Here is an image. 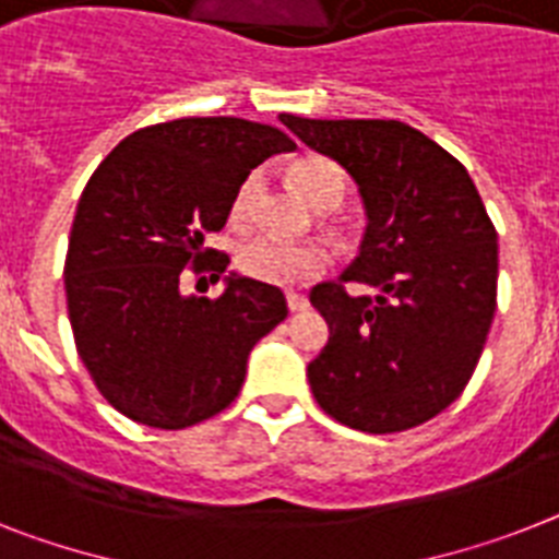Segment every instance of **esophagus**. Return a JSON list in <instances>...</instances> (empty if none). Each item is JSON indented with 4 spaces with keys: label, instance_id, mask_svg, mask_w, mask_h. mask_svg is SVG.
Instances as JSON below:
<instances>
[{
    "label": "esophagus",
    "instance_id": "esophagus-1",
    "mask_svg": "<svg viewBox=\"0 0 559 559\" xmlns=\"http://www.w3.org/2000/svg\"><path fill=\"white\" fill-rule=\"evenodd\" d=\"M287 307L293 309V312H304V309L309 307V298L301 293H287Z\"/></svg>",
    "mask_w": 559,
    "mask_h": 559
}]
</instances>
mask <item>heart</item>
<instances>
[{"instance_id": "b5f03b06", "label": "heart", "mask_w": 559, "mask_h": 559, "mask_svg": "<svg viewBox=\"0 0 559 559\" xmlns=\"http://www.w3.org/2000/svg\"><path fill=\"white\" fill-rule=\"evenodd\" d=\"M289 176H293L295 187L307 195L309 204H316L318 210L341 207L346 195V173L332 158H301L298 164H293ZM258 190H261L258 173L243 178V185L238 187L236 199H233V218H247L252 213ZM236 264L250 278L287 287V284L316 278L318 272H323L326 252L321 247H298V243H287L281 238L258 236L238 247Z\"/></svg>"}]
</instances>
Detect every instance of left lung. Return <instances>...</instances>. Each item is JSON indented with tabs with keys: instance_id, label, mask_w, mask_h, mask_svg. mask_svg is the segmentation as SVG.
Here are the masks:
<instances>
[{
	"instance_id": "obj_1",
	"label": "left lung",
	"mask_w": 559,
	"mask_h": 559,
	"mask_svg": "<svg viewBox=\"0 0 559 559\" xmlns=\"http://www.w3.org/2000/svg\"><path fill=\"white\" fill-rule=\"evenodd\" d=\"M281 121L355 178L367 233L337 281L309 301L330 341L307 367L337 424L389 435L426 424L461 397L497 309V233L466 167L392 119ZM367 283L378 296H352Z\"/></svg>"
}]
</instances>
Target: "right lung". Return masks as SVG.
<instances>
[{"mask_svg":"<svg viewBox=\"0 0 559 559\" xmlns=\"http://www.w3.org/2000/svg\"><path fill=\"white\" fill-rule=\"evenodd\" d=\"M287 133L210 116L135 130L79 199L64 258L73 341L112 409L153 429H187L241 392L250 349L287 318L278 287L227 275L215 301L181 295L187 272L218 281L229 255L204 250L243 178Z\"/></svg>","mask_w":559,"mask_h":559,"instance_id":"1","label":"right lung"}]
</instances>
